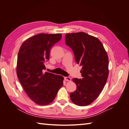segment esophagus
Wrapping results in <instances>:
<instances>
[{
	"label": "esophagus",
	"mask_w": 129,
	"mask_h": 129,
	"mask_svg": "<svg viewBox=\"0 0 129 129\" xmlns=\"http://www.w3.org/2000/svg\"><path fill=\"white\" fill-rule=\"evenodd\" d=\"M64 80L66 81H71L72 79H71V77H69L68 76H67V77H64Z\"/></svg>",
	"instance_id": "34e87169"
}]
</instances>
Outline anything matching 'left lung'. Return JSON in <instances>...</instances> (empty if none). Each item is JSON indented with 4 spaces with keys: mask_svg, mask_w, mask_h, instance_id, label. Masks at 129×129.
Returning <instances> with one entry per match:
<instances>
[{
    "mask_svg": "<svg viewBox=\"0 0 129 129\" xmlns=\"http://www.w3.org/2000/svg\"><path fill=\"white\" fill-rule=\"evenodd\" d=\"M65 42L73 50L77 63L82 66V78L73 79L76 90L70 93V97L74 104L87 106L97 98L107 82L108 55L99 39L84 32L66 34Z\"/></svg>",
    "mask_w": 129,
    "mask_h": 129,
    "instance_id": "8db88e82",
    "label": "left lung"
}]
</instances>
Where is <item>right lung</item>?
Returning a JSON list of instances; mask_svg holds the SVG:
<instances>
[{
    "label": "right lung",
    "mask_w": 129,
    "mask_h": 129,
    "mask_svg": "<svg viewBox=\"0 0 129 129\" xmlns=\"http://www.w3.org/2000/svg\"><path fill=\"white\" fill-rule=\"evenodd\" d=\"M61 37V33L39 34L25 40L19 49L18 78L29 98L39 105L52 102L63 85L62 76L44 72L50 49Z\"/></svg>",
    "instance_id": "1"
}]
</instances>
